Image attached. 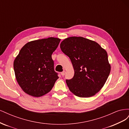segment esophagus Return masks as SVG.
Instances as JSON below:
<instances>
[{
  "label": "esophagus",
  "mask_w": 129,
  "mask_h": 129,
  "mask_svg": "<svg viewBox=\"0 0 129 129\" xmlns=\"http://www.w3.org/2000/svg\"><path fill=\"white\" fill-rule=\"evenodd\" d=\"M61 75L62 76H63L64 75H65V74H66V72L65 71H63V72H62L61 73Z\"/></svg>",
  "instance_id": "1"
}]
</instances>
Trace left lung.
<instances>
[{
	"label": "left lung",
	"instance_id": "8db88e82",
	"mask_svg": "<svg viewBox=\"0 0 129 129\" xmlns=\"http://www.w3.org/2000/svg\"><path fill=\"white\" fill-rule=\"evenodd\" d=\"M60 48L70 58L75 72L72 79L66 80L69 90L80 97L95 95L110 73L106 50L95 41L81 37L65 39Z\"/></svg>",
	"mask_w": 129,
	"mask_h": 129
}]
</instances>
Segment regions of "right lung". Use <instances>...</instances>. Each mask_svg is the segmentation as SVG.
I'll use <instances>...</instances> for the list:
<instances>
[{
    "instance_id": "1",
    "label": "right lung",
    "mask_w": 129,
    "mask_h": 129,
    "mask_svg": "<svg viewBox=\"0 0 129 129\" xmlns=\"http://www.w3.org/2000/svg\"><path fill=\"white\" fill-rule=\"evenodd\" d=\"M60 39L50 37L25 44L13 63L15 77L25 93L34 97L47 93L58 79L52 58Z\"/></svg>"
}]
</instances>
